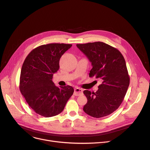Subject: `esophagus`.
<instances>
[{"instance_id":"obj_1","label":"esophagus","mask_w":150,"mask_h":150,"mask_svg":"<svg viewBox=\"0 0 150 150\" xmlns=\"http://www.w3.org/2000/svg\"><path fill=\"white\" fill-rule=\"evenodd\" d=\"M74 94L75 96H79L81 95V94H83V89H80V88H75Z\"/></svg>"}]
</instances>
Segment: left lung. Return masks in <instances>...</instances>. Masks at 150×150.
Returning <instances> with one entry per match:
<instances>
[{"instance_id": "8db88e82", "label": "left lung", "mask_w": 150, "mask_h": 150, "mask_svg": "<svg viewBox=\"0 0 150 150\" xmlns=\"http://www.w3.org/2000/svg\"><path fill=\"white\" fill-rule=\"evenodd\" d=\"M76 46L92 63L89 77L95 76L102 81L96 92L84 91L88 102L83 111L96 118L109 115L119 108L129 84L125 58L119 50L102 42Z\"/></svg>"}]
</instances>
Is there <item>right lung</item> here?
I'll return each mask as SVG.
<instances>
[{"instance_id":"right-lung-1","label":"right lung","mask_w":150,"mask_h":150,"mask_svg":"<svg viewBox=\"0 0 150 150\" xmlns=\"http://www.w3.org/2000/svg\"><path fill=\"white\" fill-rule=\"evenodd\" d=\"M72 44L53 43L31 50L23 62L20 75L19 89L29 106L45 117L55 116L64 109L72 96L70 86L58 88L52 80L59 69L62 55Z\"/></svg>"}]
</instances>
